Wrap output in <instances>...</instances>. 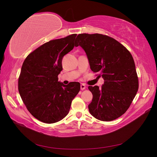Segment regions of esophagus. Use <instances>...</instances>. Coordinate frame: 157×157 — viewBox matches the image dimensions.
Returning a JSON list of instances; mask_svg holds the SVG:
<instances>
[{
	"mask_svg": "<svg viewBox=\"0 0 157 157\" xmlns=\"http://www.w3.org/2000/svg\"><path fill=\"white\" fill-rule=\"evenodd\" d=\"M85 88H86V85H85L84 84H80V89H81L82 90H83Z\"/></svg>",
	"mask_w": 157,
	"mask_h": 157,
	"instance_id": "1",
	"label": "esophagus"
}]
</instances>
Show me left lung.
<instances>
[{
  "label": "left lung",
  "mask_w": 157,
  "mask_h": 157,
  "mask_svg": "<svg viewBox=\"0 0 157 157\" xmlns=\"http://www.w3.org/2000/svg\"><path fill=\"white\" fill-rule=\"evenodd\" d=\"M77 38V45L86 52L90 69L104 79L101 88L88 86L93 95L89 111L99 121L115 120L126 113L138 90L133 57L119 42L109 36L83 33Z\"/></svg>",
  "instance_id": "8db88e82"
}]
</instances>
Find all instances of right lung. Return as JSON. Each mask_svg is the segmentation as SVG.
Instances as JSON below:
<instances>
[{
  "label": "right lung",
  "mask_w": 157,
  "mask_h": 157,
  "mask_svg": "<svg viewBox=\"0 0 157 157\" xmlns=\"http://www.w3.org/2000/svg\"><path fill=\"white\" fill-rule=\"evenodd\" d=\"M77 34L46 42L27 56L18 78V90L23 102L39 121L52 124L67 115L71 102L80 85L58 81L63 69L62 58L75 44Z\"/></svg>",
  "instance_id": "1"
}]
</instances>
